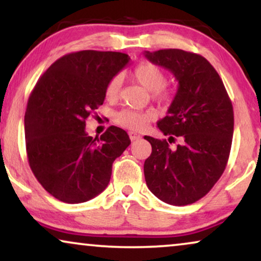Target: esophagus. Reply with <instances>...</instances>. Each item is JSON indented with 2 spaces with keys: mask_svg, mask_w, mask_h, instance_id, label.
<instances>
[{
  "mask_svg": "<svg viewBox=\"0 0 261 261\" xmlns=\"http://www.w3.org/2000/svg\"><path fill=\"white\" fill-rule=\"evenodd\" d=\"M129 139L132 141L139 140V139H140V135H139L138 133H134V132H129Z\"/></svg>",
  "mask_w": 261,
  "mask_h": 261,
  "instance_id": "34e87169",
  "label": "esophagus"
}]
</instances>
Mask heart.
Segmentation results:
<instances>
[{
	"mask_svg": "<svg viewBox=\"0 0 261 261\" xmlns=\"http://www.w3.org/2000/svg\"><path fill=\"white\" fill-rule=\"evenodd\" d=\"M132 76L146 90L151 91L152 97L160 103H170L173 94L164 87L166 82L165 72L158 65L144 62L135 67ZM121 81L119 77H114L108 82L105 89V96L108 101H115L119 97ZM154 113L152 110H132L122 109L114 115V121L120 126L132 130H142L154 120Z\"/></svg>",
	"mask_w": 261,
	"mask_h": 261,
	"instance_id": "heart-1",
	"label": "heart"
}]
</instances>
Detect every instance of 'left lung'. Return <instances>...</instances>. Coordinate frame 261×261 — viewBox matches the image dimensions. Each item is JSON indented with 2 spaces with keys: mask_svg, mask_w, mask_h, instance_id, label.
<instances>
[{
  "mask_svg": "<svg viewBox=\"0 0 261 261\" xmlns=\"http://www.w3.org/2000/svg\"><path fill=\"white\" fill-rule=\"evenodd\" d=\"M145 57L173 73L178 89L158 128L169 139L146 135V184L163 202L187 205L212 190L227 166L234 113L223 82L204 57L183 49L146 51ZM171 146L170 143H175Z\"/></svg>",
  "mask_w": 261,
  "mask_h": 261,
  "instance_id": "8db88e82",
  "label": "left lung"
}]
</instances>
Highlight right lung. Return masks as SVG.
<instances>
[{
    "instance_id": "right-lung-1",
    "label": "right lung",
    "mask_w": 261,
    "mask_h": 261,
    "mask_svg": "<svg viewBox=\"0 0 261 261\" xmlns=\"http://www.w3.org/2000/svg\"><path fill=\"white\" fill-rule=\"evenodd\" d=\"M128 55L87 49L56 60L39 78L24 114L27 158L48 194L83 203L108 187L114 160L130 144L119 127L95 139L85 121L105 102L108 82L129 63Z\"/></svg>"
}]
</instances>
